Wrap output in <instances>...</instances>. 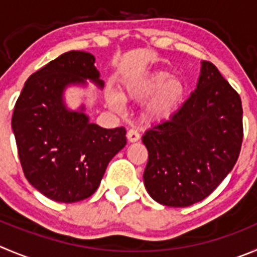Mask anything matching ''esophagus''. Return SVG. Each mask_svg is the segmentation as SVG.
I'll use <instances>...</instances> for the list:
<instances>
[{"label": "esophagus", "instance_id": "34e87169", "mask_svg": "<svg viewBox=\"0 0 257 257\" xmlns=\"http://www.w3.org/2000/svg\"><path fill=\"white\" fill-rule=\"evenodd\" d=\"M127 140L130 143H136V141L140 140V134L135 130V128H131V130L127 131Z\"/></svg>", "mask_w": 257, "mask_h": 257}]
</instances>
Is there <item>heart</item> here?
Segmentation results:
<instances>
[{"label": "heart", "mask_w": 257, "mask_h": 257, "mask_svg": "<svg viewBox=\"0 0 257 257\" xmlns=\"http://www.w3.org/2000/svg\"><path fill=\"white\" fill-rule=\"evenodd\" d=\"M187 87L182 79L167 72H155L126 82L121 92H107L106 103L113 111H121L123 101H145L143 116L148 121H161L172 117L184 103Z\"/></svg>", "instance_id": "heart-1"}]
</instances>
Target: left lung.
<instances>
[{"label": "left lung", "mask_w": 257, "mask_h": 257, "mask_svg": "<svg viewBox=\"0 0 257 257\" xmlns=\"http://www.w3.org/2000/svg\"><path fill=\"white\" fill-rule=\"evenodd\" d=\"M242 138L240 96L212 63L202 62L189 98L143 136L146 190L168 207L203 200L233 169Z\"/></svg>", "instance_id": "left-lung-1"}]
</instances>
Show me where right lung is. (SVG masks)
Here are the masks:
<instances>
[{
	"label": "right lung",
	"instance_id": "right-lung-1",
	"mask_svg": "<svg viewBox=\"0 0 257 257\" xmlns=\"http://www.w3.org/2000/svg\"><path fill=\"white\" fill-rule=\"evenodd\" d=\"M96 58L85 51H68L30 75L15 104L12 131L24 174L45 197L74 203L97 190L106 168L126 145L123 127L103 128L79 109L68 108L69 85L102 89Z\"/></svg>",
	"mask_w": 257,
	"mask_h": 257
}]
</instances>
